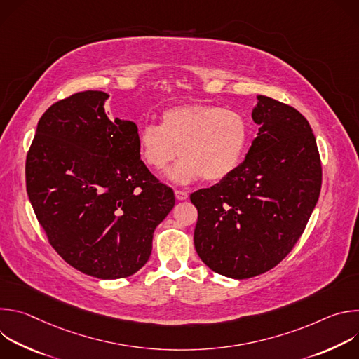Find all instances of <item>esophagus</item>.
Masks as SVG:
<instances>
[{
    "label": "esophagus",
    "instance_id": "esophagus-1",
    "mask_svg": "<svg viewBox=\"0 0 359 359\" xmlns=\"http://www.w3.org/2000/svg\"><path fill=\"white\" fill-rule=\"evenodd\" d=\"M175 196H176V198L177 200H186L187 197H189V194L186 193V191H183V190H175Z\"/></svg>",
    "mask_w": 359,
    "mask_h": 359
}]
</instances>
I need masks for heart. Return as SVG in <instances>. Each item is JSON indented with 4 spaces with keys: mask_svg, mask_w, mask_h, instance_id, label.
I'll return each instance as SVG.
<instances>
[{
    "mask_svg": "<svg viewBox=\"0 0 359 359\" xmlns=\"http://www.w3.org/2000/svg\"><path fill=\"white\" fill-rule=\"evenodd\" d=\"M248 123L236 111L217 105L187 104L170 108L161 116V126L144 125L137 137L143 162L158 172L177 156L166 173L176 184H190L204 177L217 183L241 163L248 143Z\"/></svg>",
    "mask_w": 359,
    "mask_h": 359,
    "instance_id": "1",
    "label": "heart"
}]
</instances>
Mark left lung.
<instances>
[{
	"mask_svg": "<svg viewBox=\"0 0 359 359\" xmlns=\"http://www.w3.org/2000/svg\"><path fill=\"white\" fill-rule=\"evenodd\" d=\"M259 132L224 180L191 193L198 212L194 247L215 273L244 280L276 267L316 208L321 161L313 129L297 109L259 96Z\"/></svg>",
	"mask_w": 359,
	"mask_h": 359,
	"instance_id": "left-lung-1",
	"label": "left lung"
}]
</instances>
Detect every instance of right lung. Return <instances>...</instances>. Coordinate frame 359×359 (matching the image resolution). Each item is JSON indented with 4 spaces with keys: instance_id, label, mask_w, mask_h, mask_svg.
I'll use <instances>...</instances> for the list:
<instances>
[{
    "instance_id": "1",
    "label": "right lung",
    "mask_w": 359,
    "mask_h": 359,
    "mask_svg": "<svg viewBox=\"0 0 359 359\" xmlns=\"http://www.w3.org/2000/svg\"><path fill=\"white\" fill-rule=\"evenodd\" d=\"M108 97L85 90L48 108L25 177L36 219L61 257L88 276L116 280L146 264L175 194L140 161L136 123L109 121Z\"/></svg>"
}]
</instances>
